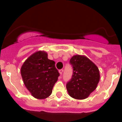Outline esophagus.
<instances>
[{
    "label": "esophagus",
    "mask_w": 122,
    "mask_h": 122,
    "mask_svg": "<svg viewBox=\"0 0 122 122\" xmlns=\"http://www.w3.org/2000/svg\"><path fill=\"white\" fill-rule=\"evenodd\" d=\"M59 73H60V74H61L62 75V73H63V70H62V69H61V70H59Z\"/></svg>",
    "instance_id": "esophagus-1"
}]
</instances>
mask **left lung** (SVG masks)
Masks as SVG:
<instances>
[{
  "mask_svg": "<svg viewBox=\"0 0 122 122\" xmlns=\"http://www.w3.org/2000/svg\"><path fill=\"white\" fill-rule=\"evenodd\" d=\"M73 75L66 84L69 95L77 100L87 98L96 89L100 81V72L95 63L84 56L76 55L70 60Z\"/></svg>",
  "mask_w": 122,
  "mask_h": 122,
  "instance_id": "left-lung-1",
  "label": "left lung"
}]
</instances>
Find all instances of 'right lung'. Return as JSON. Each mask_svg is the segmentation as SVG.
<instances>
[{
	"label": "right lung",
	"instance_id": "obj_1",
	"mask_svg": "<svg viewBox=\"0 0 122 122\" xmlns=\"http://www.w3.org/2000/svg\"><path fill=\"white\" fill-rule=\"evenodd\" d=\"M21 74L25 86L37 99L51 95L60 75L54 61L48 59V54L41 51L27 59L21 66Z\"/></svg>",
	"mask_w": 122,
	"mask_h": 122
}]
</instances>
